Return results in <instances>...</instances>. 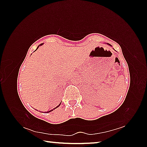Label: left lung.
Listing matches in <instances>:
<instances>
[{"label":"left lung","instance_id":"left-lung-1","mask_svg":"<svg viewBox=\"0 0 147 147\" xmlns=\"http://www.w3.org/2000/svg\"><path fill=\"white\" fill-rule=\"evenodd\" d=\"M107 44H108V45H109V46H111V45H110V44H109V43H107Z\"/></svg>","mask_w":147,"mask_h":147}]
</instances>
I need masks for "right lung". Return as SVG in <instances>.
<instances>
[{"label": "right lung", "instance_id": "right-lung-1", "mask_svg": "<svg viewBox=\"0 0 147 147\" xmlns=\"http://www.w3.org/2000/svg\"><path fill=\"white\" fill-rule=\"evenodd\" d=\"M43 45V43H41V44H40V45H39V46H38V47H37V49H38L39 48V46H41V45ZM37 49H36V50H37ZM61 102H60V104H59V105H58V106H57L56 107V108H54V109H51V110H49V111H47V112H46V113H49V112H51V111H53V110H54V109H56L57 108H58V107H59V106H60V104H61Z\"/></svg>", "mask_w": 147, "mask_h": 147}]
</instances>
